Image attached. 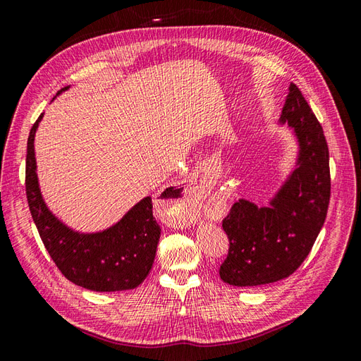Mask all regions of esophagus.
I'll return each mask as SVG.
<instances>
[{"label": "esophagus", "instance_id": "1", "mask_svg": "<svg viewBox=\"0 0 361 361\" xmlns=\"http://www.w3.org/2000/svg\"><path fill=\"white\" fill-rule=\"evenodd\" d=\"M169 195L166 203L170 206H180L178 211V223L188 224L192 220V209L194 204L199 199L200 188L199 185H190L187 188H169Z\"/></svg>", "mask_w": 361, "mask_h": 361}]
</instances>
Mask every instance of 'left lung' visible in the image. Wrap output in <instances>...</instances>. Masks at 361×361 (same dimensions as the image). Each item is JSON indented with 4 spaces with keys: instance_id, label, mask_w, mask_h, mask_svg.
Instances as JSON below:
<instances>
[{
    "instance_id": "8db88e82",
    "label": "left lung",
    "mask_w": 361,
    "mask_h": 361,
    "mask_svg": "<svg viewBox=\"0 0 361 361\" xmlns=\"http://www.w3.org/2000/svg\"><path fill=\"white\" fill-rule=\"evenodd\" d=\"M280 123L293 128L297 166L268 206L241 199L223 220L231 245L220 277L232 286H262L289 277L309 256L329 211V146L321 123L293 82Z\"/></svg>"
}]
</instances>
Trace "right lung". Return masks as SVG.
<instances>
[{"label":"right lung","instance_id":"add662e5","mask_svg":"<svg viewBox=\"0 0 361 361\" xmlns=\"http://www.w3.org/2000/svg\"><path fill=\"white\" fill-rule=\"evenodd\" d=\"M64 87L57 94L68 90ZM43 114L32 125L27 143L25 191L30 212L42 243L61 274L76 286L94 292L137 288L154 265L161 227L152 197H145L114 226L96 233H80L63 224L43 202L35 157V135Z\"/></svg>","mask_w":361,"mask_h":361}]
</instances>
